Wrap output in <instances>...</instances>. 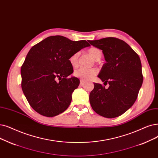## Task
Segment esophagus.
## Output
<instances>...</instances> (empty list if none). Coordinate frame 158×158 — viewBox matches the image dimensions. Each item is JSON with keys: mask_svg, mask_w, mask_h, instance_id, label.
Here are the masks:
<instances>
[{"mask_svg": "<svg viewBox=\"0 0 158 158\" xmlns=\"http://www.w3.org/2000/svg\"><path fill=\"white\" fill-rule=\"evenodd\" d=\"M84 83H85V82H84L83 80H81V81H80V85H81V86H83V85H84Z\"/></svg>", "mask_w": 158, "mask_h": 158, "instance_id": "34e87169", "label": "esophagus"}]
</instances>
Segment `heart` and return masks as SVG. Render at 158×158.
Returning <instances> with one entry per match:
<instances>
[{
  "mask_svg": "<svg viewBox=\"0 0 158 158\" xmlns=\"http://www.w3.org/2000/svg\"><path fill=\"white\" fill-rule=\"evenodd\" d=\"M88 53L95 60H99L102 56V53L101 50L98 48L92 47L88 50ZM79 57V53L77 52L73 53L70 57V63L73 67L77 66L78 64V60ZM98 70L95 68L91 69H86V68H81L74 72V75L83 81H89L92 79L95 75L97 74Z\"/></svg>",
  "mask_w": 158,
  "mask_h": 158,
  "instance_id": "b5f03b06",
  "label": "heart"
}]
</instances>
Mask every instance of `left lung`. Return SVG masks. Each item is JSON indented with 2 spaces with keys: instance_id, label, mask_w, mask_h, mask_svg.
<instances>
[{
  "instance_id": "8db88e82",
  "label": "left lung",
  "mask_w": 158,
  "mask_h": 158,
  "mask_svg": "<svg viewBox=\"0 0 158 158\" xmlns=\"http://www.w3.org/2000/svg\"><path fill=\"white\" fill-rule=\"evenodd\" d=\"M102 50L106 63L98 77L109 87L94 83L90 94L94 110L102 117L114 118L124 114L135 102L143 77L139 56L125 41L115 37L88 40Z\"/></svg>"
}]
</instances>
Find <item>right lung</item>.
<instances>
[{
  "mask_svg": "<svg viewBox=\"0 0 158 158\" xmlns=\"http://www.w3.org/2000/svg\"><path fill=\"white\" fill-rule=\"evenodd\" d=\"M90 45L86 40L73 41L60 35L50 36L33 46L21 66V86L34 110L54 117L69 106L79 79L72 77L70 57Z\"/></svg>",
  "mask_w": 158,
  "mask_h": 158,
  "instance_id": "right-lung-1",
  "label": "right lung"
}]
</instances>
